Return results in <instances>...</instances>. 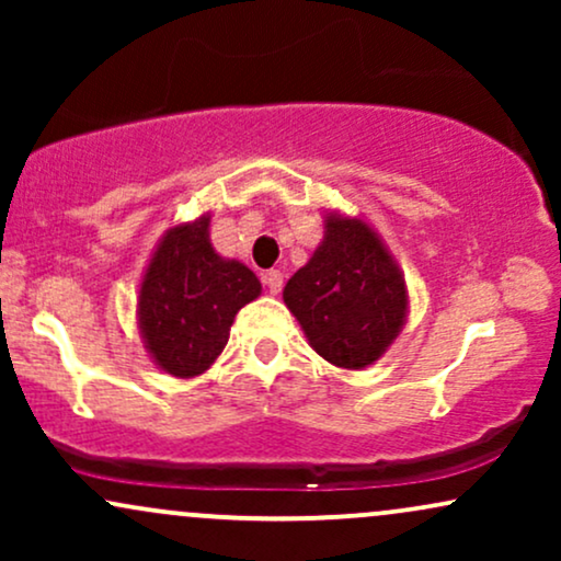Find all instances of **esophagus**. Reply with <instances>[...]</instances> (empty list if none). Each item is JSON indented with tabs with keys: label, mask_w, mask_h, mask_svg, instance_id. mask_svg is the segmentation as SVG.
<instances>
[{
	"label": "esophagus",
	"mask_w": 561,
	"mask_h": 561,
	"mask_svg": "<svg viewBox=\"0 0 561 561\" xmlns=\"http://www.w3.org/2000/svg\"><path fill=\"white\" fill-rule=\"evenodd\" d=\"M282 282H285V276H282V272H276V268H268V272H263V285H266V289L272 295L279 293Z\"/></svg>",
	"instance_id": "1"
}]
</instances>
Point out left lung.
<instances>
[{
  "mask_svg": "<svg viewBox=\"0 0 561 561\" xmlns=\"http://www.w3.org/2000/svg\"><path fill=\"white\" fill-rule=\"evenodd\" d=\"M285 306L324 362L364 369L405 324L409 289L388 244L364 218L327 214L324 240L285 285Z\"/></svg>",
  "mask_w": 561,
  "mask_h": 561,
  "instance_id": "left-lung-1",
  "label": "left lung"
}]
</instances>
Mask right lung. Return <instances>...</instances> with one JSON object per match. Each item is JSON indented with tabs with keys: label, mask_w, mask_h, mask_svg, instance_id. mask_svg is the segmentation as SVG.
Listing matches in <instances>:
<instances>
[{
	"label": "right lung",
	"mask_w": 561,
	"mask_h": 561,
	"mask_svg": "<svg viewBox=\"0 0 561 561\" xmlns=\"http://www.w3.org/2000/svg\"><path fill=\"white\" fill-rule=\"evenodd\" d=\"M259 295V276L210 244V214L176 224L160 237L141 276V343L165 375H203L221 356L237 311Z\"/></svg>",
	"instance_id": "right-lung-1"
}]
</instances>
